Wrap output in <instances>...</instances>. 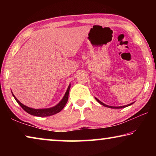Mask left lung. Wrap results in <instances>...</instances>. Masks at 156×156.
Listing matches in <instances>:
<instances>
[{"label":"left lung","mask_w":156,"mask_h":156,"mask_svg":"<svg viewBox=\"0 0 156 156\" xmlns=\"http://www.w3.org/2000/svg\"><path fill=\"white\" fill-rule=\"evenodd\" d=\"M96 98V100H97L98 102H99L100 104H101L102 105H103L104 107H109V108H112V109H122V108H125V107H128V106H130V105H131L132 104H133V102H132V103H131V104H129V105H125V106H120V107H112V106H109V105H107L104 104L103 102H102L101 101H100V100H99L98 99V98Z\"/></svg>","instance_id":"1"}]
</instances>
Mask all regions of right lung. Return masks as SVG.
I'll list each match as a JSON object with an SVG mask.
<instances>
[{
    "mask_svg": "<svg viewBox=\"0 0 156 156\" xmlns=\"http://www.w3.org/2000/svg\"><path fill=\"white\" fill-rule=\"evenodd\" d=\"M71 87V84H69L67 91L65 92V96H63L62 99L60 100L58 104H57L56 106L50 107V108H46V109H33V108L27 107L26 105H23L21 103V102L18 100L15 97L14 94H12L13 96L16 100V102L18 104L20 105V106L24 109L26 112L30 113V114L35 116H39V117H46V116H49L56 114L57 113H59L60 111H61L63 108L65 107V105L67 104V100H68V97H69V89Z\"/></svg>",
    "mask_w": 156,
    "mask_h": 156,
    "instance_id": "obj_1",
    "label": "right lung"
}]
</instances>
